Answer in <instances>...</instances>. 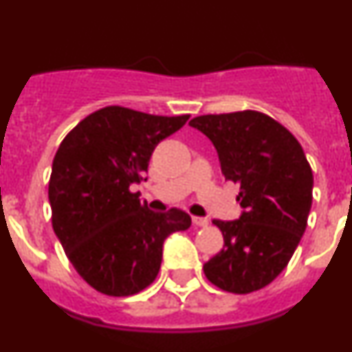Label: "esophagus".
Instances as JSON below:
<instances>
[{"mask_svg":"<svg viewBox=\"0 0 352 352\" xmlns=\"http://www.w3.org/2000/svg\"><path fill=\"white\" fill-rule=\"evenodd\" d=\"M191 221H193V224L198 226V228H207V226H208V219L207 217H193Z\"/></svg>","mask_w":352,"mask_h":352,"instance_id":"1","label":"esophagus"}]
</instances>
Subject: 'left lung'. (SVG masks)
<instances>
[{
    "mask_svg": "<svg viewBox=\"0 0 352 352\" xmlns=\"http://www.w3.org/2000/svg\"><path fill=\"white\" fill-rule=\"evenodd\" d=\"M214 144L226 179L239 184L236 221L214 219L224 248L204 265L219 289L248 294L289 263L308 222L313 173L287 128L258 111L205 114L190 121Z\"/></svg>",
    "mask_w": 352,
    "mask_h": 352,
    "instance_id": "8db88e82",
    "label": "left lung"
}]
</instances>
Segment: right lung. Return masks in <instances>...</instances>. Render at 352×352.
<instances>
[{
	"label": "right lung",
	"mask_w": 352,
	"mask_h": 352,
	"mask_svg": "<svg viewBox=\"0 0 352 352\" xmlns=\"http://www.w3.org/2000/svg\"><path fill=\"white\" fill-rule=\"evenodd\" d=\"M188 118L107 106L63 138L50 179L51 221L72 265L99 293L131 296L151 286L164 239L191 226L186 212L148 210L130 190L159 142Z\"/></svg>",
	"instance_id": "obj_1"
}]
</instances>
